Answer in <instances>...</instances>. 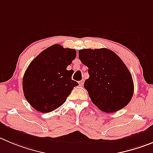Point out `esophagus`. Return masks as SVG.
<instances>
[{"instance_id": "obj_1", "label": "esophagus", "mask_w": 153, "mask_h": 153, "mask_svg": "<svg viewBox=\"0 0 153 153\" xmlns=\"http://www.w3.org/2000/svg\"><path fill=\"white\" fill-rule=\"evenodd\" d=\"M84 85V80H81V81H79V85L80 86H83Z\"/></svg>"}]
</instances>
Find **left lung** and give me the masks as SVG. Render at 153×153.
<instances>
[{
	"label": "left lung",
	"mask_w": 153,
	"mask_h": 153,
	"mask_svg": "<svg viewBox=\"0 0 153 153\" xmlns=\"http://www.w3.org/2000/svg\"><path fill=\"white\" fill-rule=\"evenodd\" d=\"M80 60L88 67L84 83L91 101L102 112H115L126 106L134 94L132 75L120 57L106 48L80 50Z\"/></svg>",
	"instance_id": "1"
}]
</instances>
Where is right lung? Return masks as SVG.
<instances>
[{
    "label": "right lung",
    "instance_id": "right-lung-1",
    "mask_svg": "<svg viewBox=\"0 0 153 153\" xmlns=\"http://www.w3.org/2000/svg\"><path fill=\"white\" fill-rule=\"evenodd\" d=\"M75 57V50L54 44L31 61L24 74L22 89L26 100L35 110H55L78 86V82L72 80L73 71L66 69Z\"/></svg>",
    "mask_w": 153,
    "mask_h": 153
}]
</instances>
